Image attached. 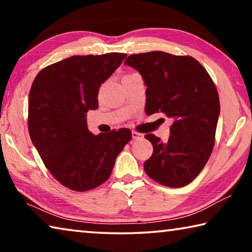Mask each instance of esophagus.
Returning a JSON list of instances; mask_svg holds the SVG:
<instances>
[{
	"mask_svg": "<svg viewBox=\"0 0 252 252\" xmlns=\"http://www.w3.org/2000/svg\"><path fill=\"white\" fill-rule=\"evenodd\" d=\"M143 138V134L142 133H139V132L136 131H132V139L134 140H140Z\"/></svg>",
	"mask_w": 252,
	"mask_h": 252,
	"instance_id": "obj_1",
	"label": "esophagus"
}]
</instances>
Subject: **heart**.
Masks as SVG:
<instances>
[{"mask_svg": "<svg viewBox=\"0 0 252 252\" xmlns=\"http://www.w3.org/2000/svg\"><path fill=\"white\" fill-rule=\"evenodd\" d=\"M132 74H133V73H131V74H126V76H129V75H132Z\"/></svg>", "mask_w": 252, "mask_h": 252, "instance_id": "b5f03b06", "label": "heart"}]
</instances>
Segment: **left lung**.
<instances>
[{"label": "left lung", "mask_w": 252, "mask_h": 252, "mask_svg": "<svg viewBox=\"0 0 252 252\" xmlns=\"http://www.w3.org/2000/svg\"><path fill=\"white\" fill-rule=\"evenodd\" d=\"M125 64L138 71L147 85L148 116L160 111L173 121L167 142L144 135L153 146L144 171L163 186L188 185L201 172L215 144L220 114L215 83L191 57L153 51L132 54Z\"/></svg>", "instance_id": "left-lung-1"}]
</instances>
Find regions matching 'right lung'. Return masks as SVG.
<instances>
[{
  "label": "right lung",
  "mask_w": 252,
  "mask_h": 252,
  "mask_svg": "<svg viewBox=\"0 0 252 252\" xmlns=\"http://www.w3.org/2000/svg\"><path fill=\"white\" fill-rule=\"evenodd\" d=\"M126 53L73 55L39 72L29 95V132L51 174L66 188L88 191L108 180L131 131L93 134L87 112L99 106L101 84Z\"/></svg>",
  "instance_id": "obj_1"
}]
</instances>
